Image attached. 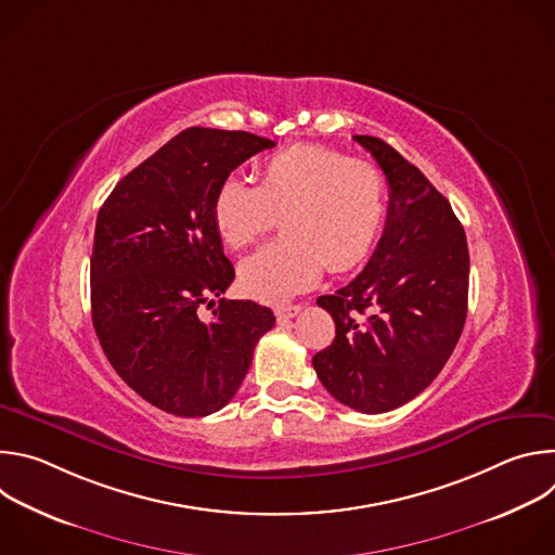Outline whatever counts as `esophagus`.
I'll return each mask as SVG.
<instances>
[{"label": "esophagus", "mask_w": 555, "mask_h": 555, "mask_svg": "<svg viewBox=\"0 0 555 555\" xmlns=\"http://www.w3.org/2000/svg\"><path fill=\"white\" fill-rule=\"evenodd\" d=\"M300 311V305H276L274 307V315L279 321H289Z\"/></svg>", "instance_id": "esophagus-1"}]
</instances>
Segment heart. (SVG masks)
Here are the masks:
<instances>
[{
	"mask_svg": "<svg viewBox=\"0 0 555 555\" xmlns=\"http://www.w3.org/2000/svg\"><path fill=\"white\" fill-rule=\"evenodd\" d=\"M281 212L285 236L240 266V283L259 300H283L321 279L347 272L373 250L386 217L377 167L313 142L285 146L259 165V186L230 173L212 195L210 217L230 248H246Z\"/></svg>",
	"mask_w": 555,
	"mask_h": 555,
	"instance_id": "b5f03b06",
	"label": "heart"
}]
</instances>
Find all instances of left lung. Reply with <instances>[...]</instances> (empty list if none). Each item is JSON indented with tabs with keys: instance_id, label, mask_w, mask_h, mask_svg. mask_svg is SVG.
Returning a JSON list of instances; mask_svg holds the SVG:
<instances>
[{
	"instance_id": "left-lung-1",
	"label": "left lung",
	"mask_w": 555,
	"mask_h": 555,
	"mask_svg": "<svg viewBox=\"0 0 555 555\" xmlns=\"http://www.w3.org/2000/svg\"><path fill=\"white\" fill-rule=\"evenodd\" d=\"M388 182L382 240L364 270L319 302L336 323L313 356L334 398L360 413L411 402L452 356L467 313L469 255L450 202L390 144L353 135Z\"/></svg>"
}]
</instances>
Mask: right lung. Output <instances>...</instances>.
Here are the masks:
<instances>
[{"label": "right lung", "instance_id": "obj_1", "mask_svg": "<svg viewBox=\"0 0 555 555\" xmlns=\"http://www.w3.org/2000/svg\"><path fill=\"white\" fill-rule=\"evenodd\" d=\"M274 142L248 131L191 127L127 173L96 217L92 323L116 373L142 400L206 417L240 390L274 327L255 300L219 298L234 268L210 217L217 184Z\"/></svg>", "mask_w": 555, "mask_h": 555}]
</instances>
